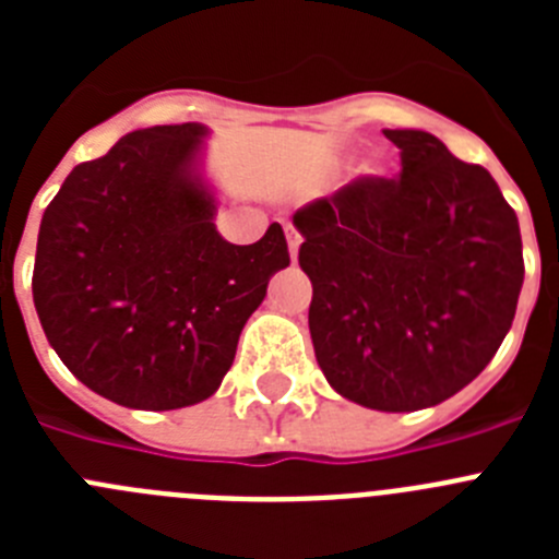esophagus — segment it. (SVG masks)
I'll return each mask as SVG.
<instances>
[{"label":"esophagus","mask_w":559,"mask_h":559,"mask_svg":"<svg viewBox=\"0 0 559 559\" xmlns=\"http://www.w3.org/2000/svg\"><path fill=\"white\" fill-rule=\"evenodd\" d=\"M285 237H288V251H290V260L296 263V257H299V246H302V235L296 231V226L290 221H285Z\"/></svg>","instance_id":"34e87169"}]
</instances>
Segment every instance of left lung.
Instances as JSON below:
<instances>
[{
  "mask_svg": "<svg viewBox=\"0 0 559 559\" xmlns=\"http://www.w3.org/2000/svg\"><path fill=\"white\" fill-rule=\"evenodd\" d=\"M383 133L400 147L397 179L353 181L294 226L330 386L374 412H419L478 378L510 333L521 226L481 165L419 128Z\"/></svg>",
  "mask_w": 559,
  "mask_h": 559,
  "instance_id": "1",
  "label": "left lung"
}]
</instances>
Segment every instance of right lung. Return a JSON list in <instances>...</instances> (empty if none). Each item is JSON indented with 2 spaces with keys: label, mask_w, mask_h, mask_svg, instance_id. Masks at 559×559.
<instances>
[{
  "label": "right lung",
  "mask_w": 559,
  "mask_h": 559,
  "mask_svg": "<svg viewBox=\"0 0 559 559\" xmlns=\"http://www.w3.org/2000/svg\"><path fill=\"white\" fill-rule=\"evenodd\" d=\"M201 122L126 133L69 173L38 229L33 302L49 347L117 406L170 412L218 392L237 338L290 263L285 231L215 226Z\"/></svg>",
  "instance_id": "add662e5"
}]
</instances>
